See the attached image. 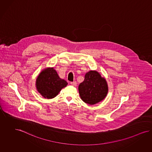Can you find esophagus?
<instances>
[{
	"label": "esophagus",
	"instance_id": "esophagus-1",
	"mask_svg": "<svg viewBox=\"0 0 152 152\" xmlns=\"http://www.w3.org/2000/svg\"><path fill=\"white\" fill-rule=\"evenodd\" d=\"M70 84H72V86H77V83L76 81H74V82H72L70 83Z\"/></svg>",
	"mask_w": 152,
	"mask_h": 152
}]
</instances>
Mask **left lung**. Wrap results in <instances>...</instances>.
Wrapping results in <instances>:
<instances>
[{
  "label": "left lung",
  "instance_id": "obj_1",
  "mask_svg": "<svg viewBox=\"0 0 152 152\" xmlns=\"http://www.w3.org/2000/svg\"><path fill=\"white\" fill-rule=\"evenodd\" d=\"M79 93L85 103L94 105L107 96L108 87L105 79L95 70L86 74L83 82L79 85Z\"/></svg>",
  "mask_w": 152,
  "mask_h": 152
}]
</instances>
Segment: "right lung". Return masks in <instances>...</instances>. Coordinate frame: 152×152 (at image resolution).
Listing matches in <instances>:
<instances>
[{
	"label": "right lung",
	"instance_id": "add662e5",
	"mask_svg": "<svg viewBox=\"0 0 152 152\" xmlns=\"http://www.w3.org/2000/svg\"><path fill=\"white\" fill-rule=\"evenodd\" d=\"M67 84V82L60 78L53 68L44 69L36 80V87L38 92L48 99L56 97Z\"/></svg>",
	"mask_w": 152,
	"mask_h": 152
}]
</instances>
